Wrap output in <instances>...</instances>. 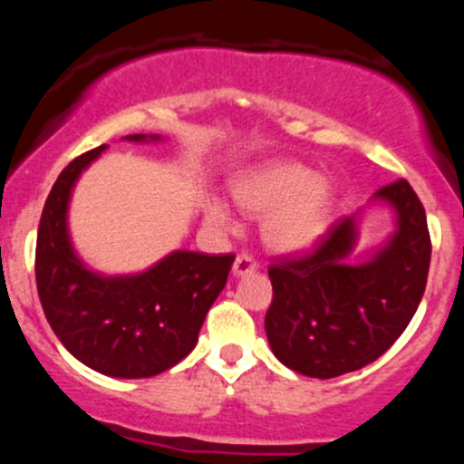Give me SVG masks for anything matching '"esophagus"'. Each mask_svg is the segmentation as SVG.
<instances>
[{"label":"esophagus","mask_w":464,"mask_h":464,"mask_svg":"<svg viewBox=\"0 0 464 464\" xmlns=\"http://www.w3.org/2000/svg\"><path fill=\"white\" fill-rule=\"evenodd\" d=\"M253 270H257V262H255V259L250 257V255H246V253L237 255L236 262H233V275L244 276V275L253 273Z\"/></svg>","instance_id":"obj_1"}]
</instances>
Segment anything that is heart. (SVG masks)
<instances>
[{"label": "heart", "instance_id": "1", "mask_svg": "<svg viewBox=\"0 0 464 464\" xmlns=\"http://www.w3.org/2000/svg\"><path fill=\"white\" fill-rule=\"evenodd\" d=\"M332 185L310 168L276 161L255 168L236 180V198L250 214L266 216L264 237L281 253L312 248L327 227ZM205 218L218 231H233L236 214L222 198H207Z\"/></svg>", "mask_w": 464, "mask_h": 464}]
</instances>
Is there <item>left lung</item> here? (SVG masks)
<instances>
[{
    "label": "left lung",
    "instance_id": "obj_1",
    "mask_svg": "<svg viewBox=\"0 0 464 464\" xmlns=\"http://www.w3.org/2000/svg\"><path fill=\"white\" fill-rule=\"evenodd\" d=\"M395 214L380 248L353 259L360 211L340 218L301 257L270 264L273 303L266 335L287 369L332 380L371 364L392 347L417 312L428 281V220L408 180L372 196Z\"/></svg>",
    "mask_w": 464,
    "mask_h": 464
}]
</instances>
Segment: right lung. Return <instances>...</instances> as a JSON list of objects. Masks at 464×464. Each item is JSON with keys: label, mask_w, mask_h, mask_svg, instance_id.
Returning <instances> with one entry per match:
<instances>
[{"label": "right lung", "mask_w": 464, "mask_h": 464, "mask_svg": "<svg viewBox=\"0 0 464 464\" xmlns=\"http://www.w3.org/2000/svg\"><path fill=\"white\" fill-rule=\"evenodd\" d=\"M104 150L73 159L47 196L36 236V290L47 323L73 358L102 375L140 380L172 369L196 347L236 255L174 250L135 275L106 276L89 268L73 250L67 211L80 174Z\"/></svg>", "instance_id": "add662e5"}]
</instances>
